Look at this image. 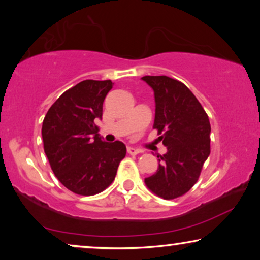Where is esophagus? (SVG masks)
I'll use <instances>...</instances> for the list:
<instances>
[{
    "instance_id": "1",
    "label": "esophagus",
    "mask_w": 260,
    "mask_h": 260,
    "mask_svg": "<svg viewBox=\"0 0 260 260\" xmlns=\"http://www.w3.org/2000/svg\"><path fill=\"white\" fill-rule=\"evenodd\" d=\"M126 151H127V154H130V155H137L138 152H140V150H138V149H135L133 147H127Z\"/></svg>"
}]
</instances>
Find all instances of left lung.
I'll return each mask as SVG.
<instances>
[{
    "label": "left lung",
    "instance_id": "1",
    "mask_svg": "<svg viewBox=\"0 0 260 260\" xmlns=\"http://www.w3.org/2000/svg\"><path fill=\"white\" fill-rule=\"evenodd\" d=\"M155 95L154 129L167 147L162 165L144 180L152 193L166 200L186 194L197 183L211 154V124L197 97L181 81L167 76L142 78ZM158 157V156H157Z\"/></svg>",
    "mask_w": 260,
    "mask_h": 260
}]
</instances>
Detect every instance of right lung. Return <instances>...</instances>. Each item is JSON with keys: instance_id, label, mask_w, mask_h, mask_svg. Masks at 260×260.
<instances>
[{"instance_id": "1", "label": "right lung", "mask_w": 260, "mask_h": 260, "mask_svg": "<svg viewBox=\"0 0 260 260\" xmlns=\"http://www.w3.org/2000/svg\"><path fill=\"white\" fill-rule=\"evenodd\" d=\"M111 80H84L60 95L42 123L45 154L60 182L73 193L90 197L108 188L125 157L119 141L103 142L94 120L102 118L103 103Z\"/></svg>"}]
</instances>
